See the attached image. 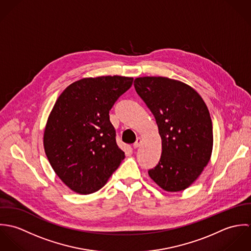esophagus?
<instances>
[{
	"instance_id": "1",
	"label": "esophagus",
	"mask_w": 251,
	"mask_h": 251,
	"mask_svg": "<svg viewBox=\"0 0 251 251\" xmlns=\"http://www.w3.org/2000/svg\"><path fill=\"white\" fill-rule=\"evenodd\" d=\"M141 143H142V138H141V137H138V138L136 139L135 143L133 144V148H134V149L138 148V147L141 145Z\"/></svg>"
}]
</instances>
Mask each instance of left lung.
<instances>
[{
  "label": "left lung",
  "instance_id": "left-lung-1",
  "mask_svg": "<svg viewBox=\"0 0 251 251\" xmlns=\"http://www.w3.org/2000/svg\"><path fill=\"white\" fill-rule=\"evenodd\" d=\"M134 88L154 116L161 137V156L149 176L165 191L184 190L211 159L214 136L209 109L192 87L179 80L138 77Z\"/></svg>",
  "mask_w": 251,
  "mask_h": 251
}]
</instances>
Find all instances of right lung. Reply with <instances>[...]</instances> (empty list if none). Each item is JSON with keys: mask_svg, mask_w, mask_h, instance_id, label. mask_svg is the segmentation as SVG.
I'll use <instances>...</instances> for the list:
<instances>
[{"mask_svg": "<svg viewBox=\"0 0 251 251\" xmlns=\"http://www.w3.org/2000/svg\"><path fill=\"white\" fill-rule=\"evenodd\" d=\"M132 81L118 75L83 78L56 100L43 146L53 170L72 191L86 195L100 190L125 158L109 111Z\"/></svg>", "mask_w": 251, "mask_h": 251, "instance_id": "right-lung-1", "label": "right lung"}]
</instances>
